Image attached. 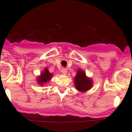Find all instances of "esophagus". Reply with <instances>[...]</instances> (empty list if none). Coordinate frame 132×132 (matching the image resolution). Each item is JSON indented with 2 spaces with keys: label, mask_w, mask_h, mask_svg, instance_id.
I'll return each mask as SVG.
<instances>
[{
  "label": "esophagus",
  "mask_w": 132,
  "mask_h": 132,
  "mask_svg": "<svg viewBox=\"0 0 132 132\" xmlns=\"http://www.w3.org/2000/svg\"><path fill=\"white\" fill-rule=\"evenodd\" d=\"M67 69H66V68H63V69H61V72L63 75H66V74H67Z\"/></svg>",
  "instance_id": "obj_1"
}]
</instances>
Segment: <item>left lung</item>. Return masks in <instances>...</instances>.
I'll return each instance as SVG.
<instances>
[{
	"mask_svg": "<svg viewBox=\"0 0 132 132\" xmlns=\"http://www.w3.org/2000/svg\"><path fill=\"white\" fill-rule=\"evenodd\" d=\"M75 84L76 89L79 91H87L92 87V81L86 77L85 72L79 69L75 78Z\"/></svg>",
	"mask_w": 132,
	"mask_h": 132,
	"instance_id": "1",
	"label": "left lung"
}]
</instances>
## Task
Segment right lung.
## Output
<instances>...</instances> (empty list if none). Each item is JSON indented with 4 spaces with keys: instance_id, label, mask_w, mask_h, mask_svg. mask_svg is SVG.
Instances as JSON below:
<instances>
[{
    "instance_id": "right-lung-1",
    "label": "right lung",
    "mask_w": 132,
    "mask_h": 132,
    "mask_svg": "<svg viewBox=\"0 0 132 132\" xmlns=\"http://www.w3.org/2000/svg\"><path fill=\"white\" fill-rule=\"evenodd\" d=\"M52 76V74H50V72L48 71V69L45 68V71L41 74V76L38 78V83L40 84L41 85H43V84L47 82V81L50 79Z\"/></svg>"
}]
</instances>
